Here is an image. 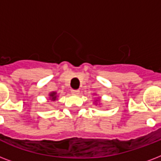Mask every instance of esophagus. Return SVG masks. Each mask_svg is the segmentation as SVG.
I'll list each match as a JSON object with an SVG mask.
<instances>
[{
    "label": "esophagus",
    "instance_id": "1",
    "mask_svg": "<svg viewBox=\"0 0 161 161\" xmlns=\"http://www.w3.org/2000/svg\"><path fill=\"white\" fill-rule=\"evenodd\" d=\"M71 93H73V94H75V95H78V93H79V90H78V89H72Z\"/></svg>",
    "mask_w": 161,
    "mask_h": 161
}]
</instances>
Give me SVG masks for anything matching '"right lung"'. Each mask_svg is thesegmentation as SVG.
Here are the masks:
<instances>
[{"mask_svg":"<svg viewBox=\"0 0 161 161\" xmlns=\"http://www.w3.org/2000/svg\"><path fill=\"white\" fill-rule=\"evenodd\" d=\"M50 97L52 98V100H55L56 98H57V93L55 92H53L52 93H50Z\"/></svg>","mask_w":161,"mask_h":161,"instance_id":"add662e5","label":"right lung"}]
</instances>
